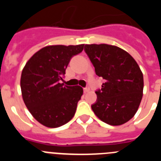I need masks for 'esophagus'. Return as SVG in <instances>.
<instances>
[{
    "mask_svg": "<svg viewBox=\"0 0 161 161\" xmlns=\"http://www.w3.org/2000/svg\"><path fill=\"white\" fill-rule=\"evenodd\" d=\"M89 89H89V86H86V87H85V88H84V93H88V92H89Z\"/></svg>",
    "mask_w": 161,
    "mask_h": 161,
    "instance_id": "obj_1",
    "label": "esophagus"
}]
</instances>
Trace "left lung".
I'll use <instances>...</instances> for the list:
<instances>
[{
    "mask_svg": "<svg viewBox=\"0 0 161 161\" xmlns=\"http://www.w3.org/2000/svg\"><path fill=\"white\" fill-rule=\"evenodd\" d=\"M85 52L105 82L96 91L97 101L91 107L102 122L119 126L137 112L142 100L143 76L129 53L108 44L85 45Z\"/></svg>",
    "mask_w": 161,
    "mask_h": 161,
    "instance_id": "8db88e82",
    "label": "left lung"
}]
</instances>
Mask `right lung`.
<instances>
[{"label":"right lung","mask_w":161,"mask_h":161,"mask_svg":"<svg viewBox=\"0 0 161 161\" xmlns=\"http://www.w3.org/2000/svg\"><path fill=\"white\" fill-rule=\"evenodd\" d=\"M83 48L84 44L45 47L25 64L21 76L22 98L33 117L43 126H63L76 113L83 89L59 81L71 59Z\"/></svg>","instance_id":"obj_1"}]
</instances>
